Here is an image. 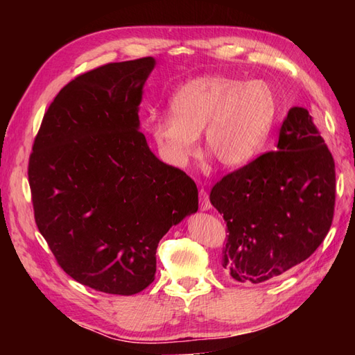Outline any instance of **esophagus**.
<instances>
[{"label": "esophagus", "instance_id": "obj_1", "mask_svg": "<svg viewBox=\"0 0 355 355\" xmlns=\"http://www.w3.org/2000/svg\"><path fill=\"white\" fill-rule=\"evenodd\" d=\"M198 198H200V209H201V210H210L211 204H210L209 194H207V191H206V189H204V188H201V189H200Z\"/></svg>", "mask_w": 355, "mask_h": 355}]
</instances>
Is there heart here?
Instances as JSON below:
<instances>
[{"instance_id":"1","label":"heart","mask_w":355,"mask_h":355,"mask_svg":"<svg viewBox=\"0 0 355 355\" xmlns=\"http://www.w3.org/2000/svg\"><path fill=\"white\" fill-rule=\"evenodd\" d=\"M171 116L149 118L148 132L164 161L185 167L202 149L225 168L252 161L266 141L275 114L270 85L228 75H202L182 84L168 101Z\"/></svg>"}]
</instances>
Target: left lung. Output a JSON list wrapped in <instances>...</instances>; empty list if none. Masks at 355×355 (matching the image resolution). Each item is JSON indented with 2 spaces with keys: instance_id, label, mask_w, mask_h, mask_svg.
<instances>
[{
  "instance_id": "obj_1",
  "label": "left lung",
  "mask_w": 355,
  "mask_h": 355,
  "mask_svg": "<svg viewBox=\"0 0 355 355\" xmlns=\"http://www.w3.org/2000/svg\"><path fill=\"white\" fill-rule=\"evenodd\" d=\"M277 149L223 176L210 192L230 232L222 266L235 282L282 277L308 259L330 230L335 161L305 108L288 111Z\"/></svg>"
}]
</instances>
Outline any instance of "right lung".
I'll use <instances>...</instances> for the list:
<instances>
[{
	"instance_id": "add662e5",
	"label": "right lung",
	"mask_w": 355,
	"mask_h": 355,
	"mask_svg": "<svg viewBox=\"0 0 355 355\" xmlns=\"http://www.w3.org/2000/svg\"><path fill=\"white\" fill-rule=\"evenodd\" d=\"M154 58L75 77L49 106L29 155L35 223L75 282L130 296L154 282L163 235L198 210L185 171L164 164L139 132Z\"/></svg>"
}]
</instances>
